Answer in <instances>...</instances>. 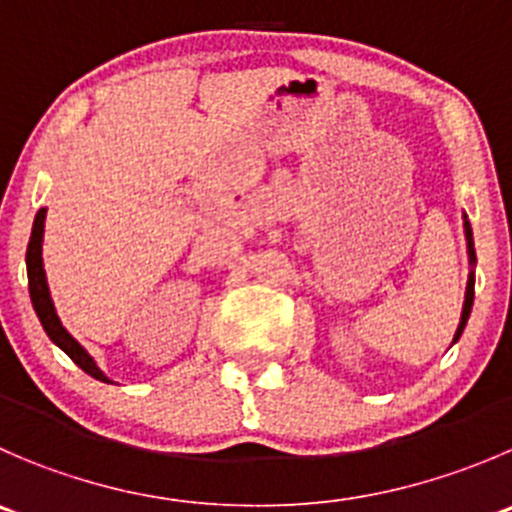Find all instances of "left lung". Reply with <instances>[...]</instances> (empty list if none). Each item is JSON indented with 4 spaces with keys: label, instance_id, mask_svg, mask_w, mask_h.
<instances>
[{
    "label": "left lung",
    "instance_id": "1",
    "mask_svg": "<svg viewBox=\"0 0 512 512\" xmlns=\"http://www.w3.org/2000/svg\"><path fill=\"white\" fill-rule=\"evenodd\" d=\"M465 237H468V252H470V262H475V250H473V232H470V225L465 222ZM473 295H475V277H468V290H465V302H463V315H460V325L458 332H455V340L463 335L465 330V322H468L470 310H473Z\"/></svg>",
    "mask_w": 512,
    "mask_h": 512
}]
</instances>
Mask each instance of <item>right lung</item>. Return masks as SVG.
<instances>
[{
    "instance_id": "obj_1",
    "label": "right lung",
    "mask_w": 512,
    "mask_h": 512,
    "mask_svg": "<svg viewBox=\"0 0 512 512\" xmlns=\"http://www.w3.org/2000/svg\"><path fill=\"white\" fill-rule=\"evenodd\" d=\"M44 212L47 210H39L37 217H34V227H32V237H29V245H27V277H29V297H32V305L34 312H37L39 322H42L44 332L49 335V340L57 342L79 367H82L87 375H92L94 380H102L109 382L107 377L102 375L97 365H94L92 357L84 352V347L69 335L67 330L62 327L59 322L57 312H54L52 305V297H49V287H47V275H44V267H42V235H44Z\"/></svg>"
}]
</instances>
